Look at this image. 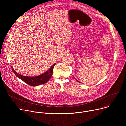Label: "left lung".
Masks as SVG:
<instances>
[{
  "label": "left lung",
  "instance_id": "obj_1",
  "mask_svg": "<svg viewBox=\"0 0 126 126\" xmlns=\"http://www.w3.org/2000/svg\"><path fill=\"white\" fill-rule=\"evenodd\" d=\"M76 81H77V82H79V81H78V80H76Z\"/></svg>",
  "mask_w": 126,
  "mask_h": 126
}]
</instances>
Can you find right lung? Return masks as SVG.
Wrapping results in <instances>:
<instances>
[{"mask_svg": "<svg viewBox=\"0 0 126 126\" xmlns=\"http://www.w3.org/2000/svg\"><path fill=\"white\" fill-rule=\"evenodd\" d=\"M55 64L56 63H55L52 66H51L50 68L48 71H47L46 72L43 73L41 75L35 77H28L21 75L19 73H17L12 68V67H11V68L14 74L19 79H20L21 80H22L25 83H27V84L30 86H36L39 85L46 83L50 80L52 75L53 68Z\"/></svg>", "mask_w": 126, "mask_h": 126, "instance_id": "right-lung-1", "label": "right lung"}]
</instances>
